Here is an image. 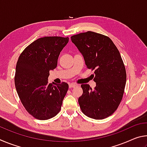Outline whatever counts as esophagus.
Masks as SVG:
<instances>
[{"label": "esophagus", "mask_w": 147, "mask_h": 147, "mask_svg": "<svg viewBox=\"0 0 147 147\" xmlns=\"http://www.w3.org/2000/svg\"><path fill=\"white\" fill-rule=\"evenodd\" d=\"M76 86V84H70L69 85V88H75V87Z\"/></svg>", "instance_id": "obj_1"}]
</instances>
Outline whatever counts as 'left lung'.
<instances>
[{
    "label": "left lung",
    "mask_w": 147,
    "mask_h": 147,
    "mask_svg": "<svg viewBox=\"0 0 147 147\" xmlns=\"http://www.w3.org/2000/svg\"><path fill=\"white\" fill-rule=\"evenodd\" d=\"M84 57L87 67L94 70V89L82 84L83 94L78 103L84 114L103 119L115 112L121 103L126 81L125 67L119 50L110 38L88 31L71 36Z\"/></svg>",
    "instance_id": "left-lung-1"
}]
</instances>
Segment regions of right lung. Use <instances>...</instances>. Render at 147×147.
Wrapping results in <instances>:
<instances>
[{
  "label": "right lung",
  "instance_id": "obj_1",
  "mask_svg": "<svg viewBox=\"0 0 147 147\" xmlns=\"http://www.w3.org/2000/svg\"><path fill=\"white\" fill-rule=\"evenodd\" d=\"M68 41L69 38L58 36L39 38L19 57L14 78L16 90L26 110L37 119L47 120L60 111L69 85L49 84L48 77Z\"/></svg>",
  "mask_w": 147,
  "mask_h": 147
}]
</instances>
